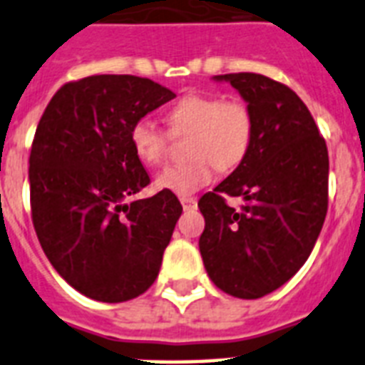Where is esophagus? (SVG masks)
Segmentation results:
<instances>
[{
  "label": "esophagus",
  "mask_w": 365,
  "mask_h": 365,
  "mask_svg": "<svg viewBox=\"0 0 365 365\" xmlns=\"http://www.w3.org/2000/svg\"><path fill=\"white\" fill-rule=\"evenodd\" d=\"M180 202H182L183 210H197V200L191 197H182L180 198Z\"/></svg>",
  "instance_id": "1"
}]
</instances>
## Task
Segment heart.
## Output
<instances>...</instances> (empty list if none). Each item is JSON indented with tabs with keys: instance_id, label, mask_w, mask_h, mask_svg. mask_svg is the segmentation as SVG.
I'll list each match as a JSON object with an SVG mask.
<instances>
[{
	"instance_id": "1",
	"label": "heart",
	"mask_w": 365,
	"mask_h": 365,
	"mask_svg": "<svg viewBox=\"0 0 365 365\" xmlns=\"http://www.w3.org/2000/svg\"><path fill=\"white\" fill-rule=\"evenodd\" d=\"M174 131H192L185 163L170 165L155 178V185L180 197L197 192L213 180L215 167L232 170L247 158L252 145V113L240 100L220 94L189 93L167 111ZM131 146L146 165H158L167 154L168 137L152 118H139L130 130Z\"/></svg>"
}]
</instances>
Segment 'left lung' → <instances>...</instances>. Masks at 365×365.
Masks as SVG:
<instances>
[{
    "label": "left lung",
    "mask_w": 365,
    "mask_h": 365,
    "mask_svg": "<svg viewBox=\"0 0 365 365\" xmlns=\"http://www.w3.org/2000/svg\"><path fill=\"white\" fill-rule=\"evenodd\" d=\"M254 118L252 145L234 173L198 200L207 277L237 299L284 286L310 256L329 206V152L314 116L286 85L262 73H225ZM226 196H241L234 210Z\"/></svg>",
    "instance_id": "obj_1"
}]
</instances>
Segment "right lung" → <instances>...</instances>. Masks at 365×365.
I'll return each mask as SVG.
<instances>
[{
	"label": "right lung",
	"mask_w": 365,
	"mask_h": 365,
	"mask_svg": "<svg viewBox=\"0 0 365 365\" xmlns=\"http://www.w3.org/2000/svg\"><path fill=\"white\" fill-rule=\"evenodd\" d=\"M173 98L152 79L102 73L63 85L38 122L29 155L36 237L88 299L130 301L158 278L182 204L170 191L133 200L150 178L130 130Z\"/></svg>",
	"instance_id": "obj_1"
}]
</instances>
